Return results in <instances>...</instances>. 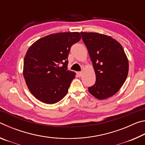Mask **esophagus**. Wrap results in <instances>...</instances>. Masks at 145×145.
Segmentation results:
<instances>
[{
	"label": "esophagus",
	"instance_id": "esophagus-1",
	"mask_svg": "<svg viewBox=\"0 0 145 145\" xmlns=\"http://www.w3.org/2000/svg\"><path fill=\"white\" fill-rule=\"evenodd\" d=\"M77 75L78 76V77H80V76L82 75V72H77Z\"/></svg>",
	"mask_w": 145,
	"mask_h": 145
}]
</instances>
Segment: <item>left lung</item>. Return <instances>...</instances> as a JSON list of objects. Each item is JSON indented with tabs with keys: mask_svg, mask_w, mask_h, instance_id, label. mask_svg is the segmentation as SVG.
Returning <instances> with one entry per match:
<instances>
[{
	"mask_svg": "<svg viewBox=\"0 0 145 145\" xmlns=\"http://www.w3.org/2000/svg\"><path fill=\"white\" fill-rule=\"evenodd\" d=\"M96 75V82L88 91L99 100L113 96L124 84L129 61L118 41L97 33H80Z\"/></svg>",
	"mask_w": 145,
	"mask_h": 145,
	"instance_id": "obj_1",
	"label": "left lung"
}]
</instances>
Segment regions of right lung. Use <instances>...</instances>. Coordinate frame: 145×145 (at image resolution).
Segmentation results:
<instances>
[{
  "label": "right lung",
  "mask_w": 145,
  "mask_h": 145,
  "mask_svg": "<svg viewBox=\"0 0 145 145\" xmlns=\"http://www.w3.org/2000/svg\"><path fill=\"white\" fill-rule=\"evenodd\" d=\"M81 39L77 32L52 34L39 39L24 57L23 75L36 99L48 104L62 100L75 73L68 70V56L73 44Z\"/></svg>",
  "instance_id": "obj_1"
}]
</instances>
